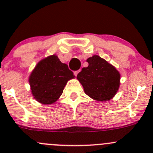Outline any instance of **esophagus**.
Wrapping results in <instances>:
<instances>
[{
    "instance_id": "1",
    "label": "esophagus",
    "mask_w": 153,
    "mask_h": 153,
    "mask_svg": "<svg viewBox=\"0 0 153 153\" xmlns=\"http://www.w3.org/2000/svg\"><path fill=\"white\" fill-rule=\"evenodd\" d=\"M80 71H81V69H79V70L75 71V72H74V75H75V76H77V75H78V72H79Z\"/></svg>"
}]
</instances>
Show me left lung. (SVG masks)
I'll return each instance as SVG.
<instances>
[{"instance_id":"left-lung-1","label":"left lung","mask_w":153,"mask_h":153,"mask_svg":"<svg viewBox=\"0 0 153 153\" xmlns=\"http://www.w3.org/2000/svg\"><path fill=\"white\" fill-rule=\"evenodd\" d=\"M86 61L89 66L83 68L77 75L85 93L95 101L112 99L120 86L118 71L98 55H93Z\"/></svg>"}]
</instances>
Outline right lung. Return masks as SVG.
<instances>
[{
  "instance_id": "add662e5",
  "label": "right lung",
  "mask_w": 153,
  "mask_h": 153,
  "mask_svg": "<svg viewBox=\"0 0 153 153\" xmlns=\"http://www.w3.org/2000/svg\"><path fill=\"white\" fill-rule=\"evenodd\" d=\"M75 78L66 64L55 55L38 63L29 76L32 94L35 99L44 104H52L59 98L69 80Z\"/></svg>"
}]
</instances>
